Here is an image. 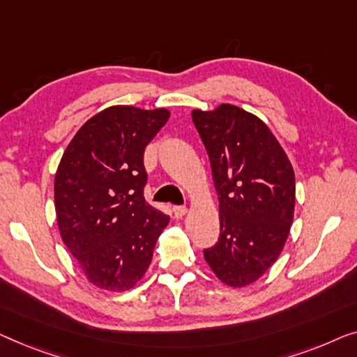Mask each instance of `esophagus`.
Returning a JSON list of instances; mask_svg holds the SVG:
<instances>
[{"mask_svg": "<svg viewBox=\"0 0 357 357\" xmlns=\"http://www.w3.org/2000/svg\"><path fill=\"white\" fill-rule=\"evenodd\" d=\"M185 212H188V207H185V205H174V207H173V213L176 215L178 218L184 217Z\"/></svg>", "mask_w": 357, "mask_h": 357, "instance_id": "obj_1", "label": "esophagus"}]
</instances>
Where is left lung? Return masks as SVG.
<instances>
[{
  "label": "left lung",
  "instance_id": "left-lung-1",
  "mask_svg": "<svg viewBox=\"0 0 357 357\" xmlns=\"http://www.w3.org/2000/svg\"><path fill=\"white\" fill-rule=\"evenodd\" d=\"M220 202V236L204 257L229 286L267 272L283 249L294 213V172L270 129L234 105L194 109Z\"/></svg>",
  "mask_w": 357,
  "mask_h": 357
}]
</instances>
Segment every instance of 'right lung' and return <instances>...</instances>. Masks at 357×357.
I'll list each match as a JSON object with an SVG mask.
<instances>
[{
  "instance_id": "right-lung-1",
  "label": "right lung",
  "mask_w": 357,
  "mask_h": 357,
  "mask_svg": "<svg viewBox=\"0 0 357 357\" xmlns=\"http://www.w3.org/2000/svg\"><path fill=\"white\" fill-rule=\"evenodd\" d=\"M168 118L165 108H107L77 130L63 153L54 176L59 233L98 288H132L169 222L144 197L145 147Z\"/></svg>"
}]
</instances>
